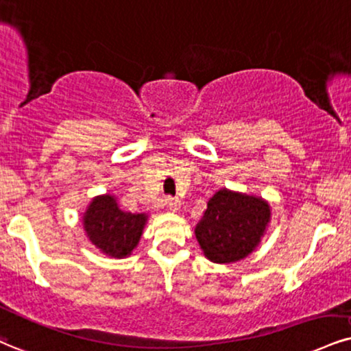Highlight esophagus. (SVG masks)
Segmentation results:
<instances>
[{
	"mask_svg": "<svg viewBox=\"0 0 351 351\" xmlns=\"http://www.w3.org/2000/svg\"><path fill=\"white\" fill-rule=\"evenodd\" d=\"M164 205H166V208L169 211H177L180 208V200L176 197H167L166 200H164Z\"/></svg>",
	"mask_w": 351,
	"mask_h": 351,
	"instance_id": "1",
	"label": "esophagus"
}]
</instances>
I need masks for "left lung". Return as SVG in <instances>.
<instances>
[{
    "label": "left lung",
    "mask_w": 351,
    "mask_h": 351,
    "mask_svg": "<svg viewBox=\"0 0 351 351\" xmlns=\"http://www.w3.org/2000/svg\"><path fill=\"white\" fill-rule=\"evenodd\" d=\"M268 221L270 206L262 198L219 190L208 202L195 236L211 262L229 263L252 252Z\"/></svg>",
    "instance_id": "obj_1"
}]
</instances>
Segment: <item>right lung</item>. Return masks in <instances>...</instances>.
Instances as JSON below:
<instances>
[{
	"label": "right lung",
	"instance_id": "obj_1",
	"mask_svg": "<svg viewBox=\"0 0 351 351\" xmlns=\"http://www.w3.org/2000/svg\"><path fill=\"white\" fill-rule=\"evenodd\" d=\"M145 223L146 215L122 211L110 195L97 197L84 213V229L90 242L117 258L132 254L140 241Z\"/></svg>",
	"mask_w": 351,
	"mask_h": 351
}]
</instances>
